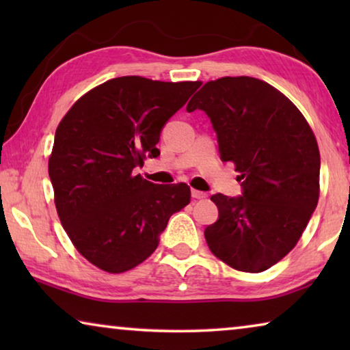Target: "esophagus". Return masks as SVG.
<instances>
[{"instance_id": "34e87169", "label": "esophagus", "mask_w": 350, "mask_h": 350, "mask_svg": "<svg viewBox=\"0 0 350 350\" xmlns=\"http://www.w3.org/2000/svg\"><path fill=\"white\" fill-rule=\"evenodd\" d=\"M191 196H193V199H205L206 194L199 191V189H191Z\"/></svg>"}]
</instances>
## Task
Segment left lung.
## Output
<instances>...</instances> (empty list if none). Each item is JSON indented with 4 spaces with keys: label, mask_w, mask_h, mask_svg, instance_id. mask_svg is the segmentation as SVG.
<instances>
[{
    "label": "left lung",
    "mask_w": 350,
    "mask_h": 350,
    "mask_svg": "<svg viewBox=\"0 0 350 350\" xmlns=\"http://www.w3.org/2000/svg\"><path fill=\"white\" fill-rule=\"evenodd\" d=\"M206 112L222 162L238 171L244 194L217 193L219 219L205 228L211 253L239 271L259 273L299 241L319 198V150L301 111L253 77L206 81L187 111Z\"/></svg>",
    "instance_id": "1"
}]
</instances>
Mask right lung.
Returning a JSON list of instances; mask_svg holds the SVG:
<instances>
[{
	"instance_id": "add662e5",
	"label": "right lung",
	"mask_w": 350,
	"mask_h": 350,
	"mask_svg": "<svg viewBox=\"0 0 350 350\" xmlns=\"http://www.w3.org/2000/svg\"><path fill=\"white\" fill-rule=\"evenodd\" d=\"M200 81H157L139 75L102 83L58 123L49 156L58 217L83 258L123 273L150 258L173 213L189 204L187 183L159 185L134 173L168 118Z\"/></svg>"
}]
</instances>
